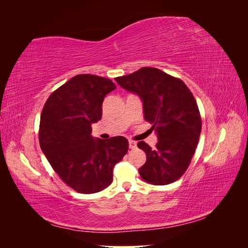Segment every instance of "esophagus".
Segmentation results:
<instances>
[{
  "instance_id": "34e87169",
  "label": "esophagus",
  "mask_w": 248,
  "mask_h": 248,
  "mask_svg": "<svg viewBox=\"0 0 248 248\" xmlns=\"http://www.w3.org/2000/svg\"><path fill=\"white\" fill-rule=\"evenodd\" d=\"M129 148L130 149H136L137 148V142L134 141V140H129Z\"/></svg>"
}]
</instances>
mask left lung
Wrapping results in <instances>:
<instances>
[{
  "mask_svg": "<svg viewBox=\"0 0 248 248\" xmlns=\"http://www.w3.org/2000/svg\"><path fill=\"white\" fill-rule=\"evenodd\" d=\"M116 81L126 91L140 96L144 118L151 123L158 141L152 149L145 141L138 147L147 160L139 169L144 181L167 185L177 181L196 152L202 120L196 99L184 82L151 67H142Z\"/></svg>",
  "mask_w": 248,
  "mask_h": 248,
  "instance_id": "8db88e82",
  "label": "left lung"
}]
</instances>
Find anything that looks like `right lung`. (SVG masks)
Segmentation results:
<instances>
[{"label": "right lung", "instance_id": "right-lung-1", "mask_svg": "<svg viewBox=\"0 0 248 248\" xmlns=\"http://www.w3.org/2000/svg\"><path fill=\"white\" fill-rule=\"evenodd\" d=\"M116 86L110 79L78 74L58 88L44 104L39 142L51 168L79 193H95L112 182V170L128 151L124 137L94 139L93 123L102 117V102Z\"/></svg>", "mask_w": 248, "mask_h": 248}]
</instances>
